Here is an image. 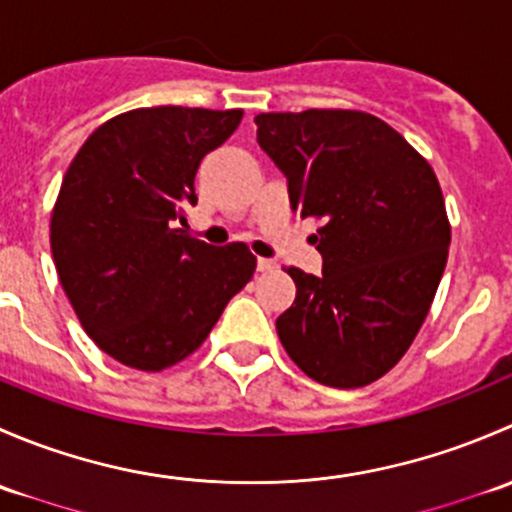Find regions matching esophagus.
Segmentation results:
<instances>
[{
	"label": "esophagus",
	"mask_w": 512,
	"mask_h": 512,
	"mask_svg": "<svg viewBox=\"0 0 512 512\" xmlns=\"http://www.w3.org/2000/svg\"><path fill=\"white\" fill-rule=\"evenodd\" d=\"M275 270V260H270V257H260L257 260V272H270Z\"/></svg>",
	"instance_id": "34e87169"
}]
</instances>
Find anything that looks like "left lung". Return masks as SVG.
<instances>
[{
    "label": "left lung",
    "instance_id": "left-lung-1",
    "mask_svg": "<svg viewBox=\"0 0 512 512\" xmlns=\"http://www.w3.org/2000/svg\"><path fill=\"white\" fill-rule=\"evenodd\" d=\"M257 143L289 203L319 218L322 275L289 267L297 297L277 317L294 364L324 386L384 376L426 319L451 245L436 173L404 136L361 111L260 113Z\"/></svg>",
    "mask_w": 512,
    "mask_h": 512
}]
</instances>
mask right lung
<instances>
[{
    "label": "right lung",
    "mask_w": 512,
    "mask_h": 512,
    "mask_svg": "<svg viewBox=\"0 0 512 512\" xmlns=\"http://www.w3.org/2000/svg\"><path fill=\"white\" fill-rule=\"evenodd\" d=\"M240 121L242 111L136 108L98 126L66 170L51 213L59 282L98 349L131 369L193 354L252 280L247 245L185 232L200 160Z\"/></svg>",
    "instance_id": "right-lung-1"
}]
</instances>
